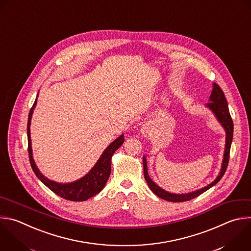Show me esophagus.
<instances>
[{
    "instance_id": "esophagus-1",
    "label": "esophagus",
    "mask_w": 251,
    "mask_h": 251,
    "mask_svg": "<svg viewBox=\"0 0 251 251\" xmlns=\"http://www.w3.org/2000/svg\"><path fill=\"white\" fill-rule=\"evenodd\" d=\"M142 133H143L144 135H147V134L149 133V127H147V126H144V127L142 128Z\"/></svg>"
}]
</instances>
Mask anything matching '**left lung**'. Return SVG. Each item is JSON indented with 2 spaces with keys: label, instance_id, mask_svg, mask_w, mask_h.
I'll use <instances>...</instances> for the list:
<instances>
[{
  "label": "left lung",
  "instance_id": "left-lung-1",
  "mask_svg": "<svg viewBox=\"0 0 251 251\" xmlns=\"http://www.w3.org/2000/svg\"><path fill=\"white\" fill-rule=\"evenodd\" d=\"M207 106L215 113L216 117L218 118V120L220 121V123L223 125V127L226 130V149H225V153H224V160H223V165H222V170L220 175L218 176V177L209 185H207L206 187L191 192V193H187V194H174V193H170L168 191H165L163 189H161L159 186H157L149 176L148 175V171H147V161L146 158L143 157V164H144V176L145 179L150 187V189L159 198L170 201V202H185V201H189L191 199H194L196 197H198L199 195H201L202 193H204L205 191H207L208 189H210L212 186H214L215 184H217L221 178L223 177V176L225 175L227 164H228V159H229V151H230V145L232 142V134H233V122L232 119L230 117L229 114V110H228V105L225 97L224 92L222 91V89L220 88L219 85L215 82L213 86V91L210 97V102L207 104Z\"/></svg>",
  "mask_w": 251,
  "mask_h": 251
}]
</instances>
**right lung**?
I'll return each mask as SVG.
<instances>
[{
	"label": "right lung",
	"instance_id": "obj_1",
	"mask_svg": "<svg viewBox=\"0 0 251 251\" xmlns=\"http://www.w3.org/2000/svg\"><path fill=\"white\" fill-rule=\"evenodd\" d=\"M38 96V95H37ZM37 98L29 111L28 114V122H27V140H28V154H29V161L34 172L35 176L55 194L58 196L70 200V201H86L91 197L99 194L106 184L107 179L109 178L111 173V157L116 150H118L122 144L124 143V135H121L117 138L114 142H112L106 150L103 151L96 165L92 169V171L79 180H76L72 183H58L46 178L37 169L35 162L32 157V151H31V142H30V120L31 115L36 105Z\"/></svg>",
	"mask_w": 251,
	"mask_h": 251
}]
</instances>
